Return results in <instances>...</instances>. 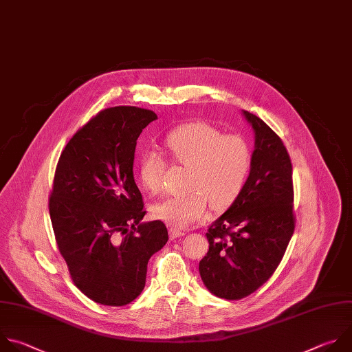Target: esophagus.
Instances as JSON below:
<instances>
[{
	"instance_id": "esophagus-1",
	"label": "esophagus",
	"mask_w": 352,
	"mask_h": 352,
	"mask_svg": "<svg viewBox=\"0 0 352 352\" xmlns=\"http://www.w3.org/2000/svg\"><path fill=\"white\" fill-rule=\"evenodd\" d=\"M186 233L183 232V230H179V229H176V228H170L169 229V239H177V237H183Z\"/></svg>"
}]
</instances>
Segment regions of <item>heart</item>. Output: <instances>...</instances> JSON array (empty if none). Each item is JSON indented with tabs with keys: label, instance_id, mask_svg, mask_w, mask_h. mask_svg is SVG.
Listing matches in <instances>:
<instances>
[{
	"label": "heart",
	"instance_id": "obj_1",
	"mask_svg": "<svg viewBox=\"0 0 352 352\" xmlns=\"http://www.w3.org/2000/svg\"><path fill=\"white\" fill-rule=\"evenodd\" d=\"M165 148L175 164L188 168L187 190L151 206L154 218L175 228H188L209 214L210 202L228 208L241 192L251 168V153L244 140L221 134L215 127L194 122L179 126L165 138ZM165 158L147 150L138 158L137 175L143 188L157 194L164 187Z\"/></svg>",
	"mask_w": 352,
	"mask_h": 352
}]
</instances>
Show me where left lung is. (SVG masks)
Masks as SVG:
<instances>
[{
  "label": "left lung",
  "mask_w": 352,
  "mask_h": 352,
  "mask_svg": "<svg viewBox=\"0 0 352 352\" xmlns=\"http://www.w3.org/2000/svg\"><path fill=\"white\" fill-rule=\"evenodd\" d=\"M254 130L247 182L209 226V250L199 261L205 287L219 298L240 300L259 289L282 261L294 233L293 168L280 137L243 111Z\"/></svg>",
  "instance_id": "8db88e82"
}]
</instances>
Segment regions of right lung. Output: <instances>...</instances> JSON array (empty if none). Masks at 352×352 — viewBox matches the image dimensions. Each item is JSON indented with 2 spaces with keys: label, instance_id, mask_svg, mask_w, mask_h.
Here are the masks:
<instances>
[{
  "label": "right lung",
  "instance_id": "obj_1",
  "mask_svg": "<svg viewBox=\"0 0 352 352\" xmlns=\"http://www.w3.org/2000/svg\"><path fill=\"white\" fill-rule=\"evenodd\" d=\"M157 113L135 107L98 112L62 151L50 197L55 240L76 287L122 307L146 286L150 258L168 241L164 222H142L133 177L137 138Z\"/></svg>",
  "mask_w": 352,
  "mask_h": 352
}]
</instances>
